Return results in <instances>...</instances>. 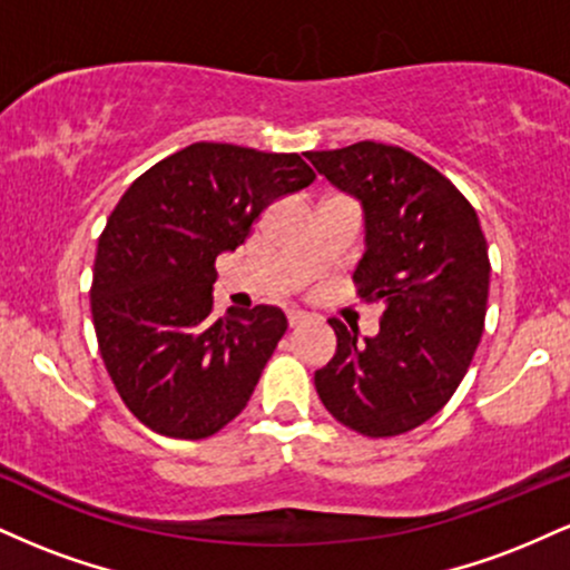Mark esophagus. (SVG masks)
I'll list each match as a JSON object with an SVG mask.
<instances>
[{"instance_id":"34e87169","label":"esophagus","mask_w":570,"mask_h":570,"mask_svg":"<svg viewBox=\"0 0 570 570\" xmlns=\"http://www.w3.org/2000/svg\"><path fill=\"white\" fill-rule=\"evenodd\" d=\"M286 318H289V326H299V324L307 322V316L303 311H289V313H286Z\"/></svg>"}]
</instances>
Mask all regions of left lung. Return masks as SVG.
<instances>
[{
    "label": "left lung",
    "mask_w": 570,
    "mask_h": 570,
    "mask_svg": "<svg viewBox=\"0 0 570 570\" xmlns=\"http://www.w3.org/2000/svg\"><path fill=\"white\" fill-rule=\"evenodd\" d=\"M362 200L364 257L353 284L383 303L381 332L330 326L337 351L316 370L324 407L364 436H396L434 417L466 375L485 330L490 259L474 206L448 176L394 144L305 153Z\"/></svg>",
    "instance_id": "8db88e82"
}]
</instances>
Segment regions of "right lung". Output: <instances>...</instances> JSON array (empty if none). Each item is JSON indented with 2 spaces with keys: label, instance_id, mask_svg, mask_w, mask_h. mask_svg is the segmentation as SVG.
Masks as SVG:
<instances>
[{
  "label": "right lung",
  "instance_id": "right-lung-1",
  "mask_svg": "<svg viewBox=\"0 0 570 570\" xmlns=\"http://www.w3.org/2000/svg\"><path fill=\"white\" fill-rule=\"evenodd\" d=\"M313 179L297 153L198 141L126 189L98 238L90 311L104 367L144 426L206 440L246 407L286 316L257 305L212 318L214 259Z\"/></svg>",
  "mask_w": 570,
  "mask_h": 570
}]
</instances>
